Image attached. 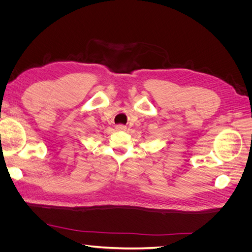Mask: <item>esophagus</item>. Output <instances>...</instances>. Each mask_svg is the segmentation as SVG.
<instances>
[{"instance_id": "esophagus-1", "label": "esophagus", "mask_w": 252, "mask_h": 252, "mask_svg": "<svg viewBox=\"0 0 252 252\" xmlns=\"http://www.w3.org/2000/svg\"><path fill=\"white\" fill-rule=\"evenodd\" d=\"M116 129H117V130H120V131H125L127 127L125 125H117Z\"/></svg>"}]
</instances>
